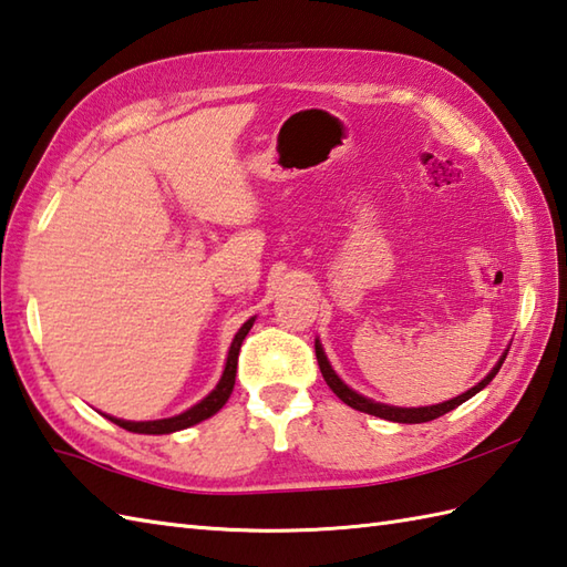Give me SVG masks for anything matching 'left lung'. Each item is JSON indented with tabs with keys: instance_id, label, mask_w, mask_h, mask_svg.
<instances>
[{
	"instance_id": "8db88e82",
	"label": "left lung",
	"mask_w": 567,
	"mask_h": 567,
	"mask_svg": "<svg viewBox=\"0 0 567 567\" xmlns=\"http://www.w3.org/2000/svg\"><path fill=\"white\" fill-rule=\"evenodd\" d=\"M316 357H318V367H320V371H322V379L327 381V385L332 388V393H334L339 400H342V402H347L349 408H354V410H359V412L375 414V417H383V420H390V422L420 424V422H432V420H436V417H442V414H446V412H451L454 408H458L461 402L473 398V395L477 393V390H483L489 381L495 379L502 363H505L507 351H505V354H502V359L497 361V367H495L493 371H489L481 383L473 385V388L468 390V393H463V395H458V398H454V400H449V402H442V405H432V408H390V405H381V402H373V400H369V398H363V395L354 393V390L347 388L342 381L337 379V373L332 371L330 363H327L324 351H322V347H320L318 342H316Z\"/></svg>"
}]
</instances>
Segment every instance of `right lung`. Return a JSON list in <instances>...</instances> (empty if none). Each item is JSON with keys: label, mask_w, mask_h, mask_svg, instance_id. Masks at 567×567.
<instances>
[{"label": "right lung", "mask_w": 567, "mask_h": 567, "mask_svg": "<svg viewBox=\"0 0 567 567\" xmlns=\"http://www.w3.org/2000/svg\"><path fill=\"white\" fill-rule=\"evenodd\" d=\"M251 322H255V318L247 320L240 332L235 334L233 344H230V351H228V363H225V371H223V379L220 383L216 385V390H213L210 395H206L204 400L198 402V405H194L192 410H186L182 414H177V417H169V420H155V422H125V420H116V417H106L113 422L123 426V430L128 432H135V434H172V432H179V430H186V426L192 424H198L200 420H208L210 414H216L225 402H228L230 393H233V385H235V373H237V357H240V347L245 342V337L249 332Z\"/></svg>", "instance_id": "right-lung-1"}]
</instances>
